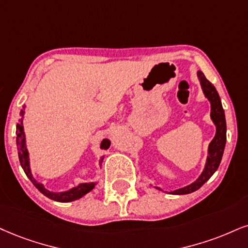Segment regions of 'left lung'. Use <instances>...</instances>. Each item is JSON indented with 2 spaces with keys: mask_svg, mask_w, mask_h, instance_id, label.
<instances>
[{
  "mask_svg": "<svg viewBox=\"0 0 248 248\" xmlns=\"http://www.w3.org/2000/svg\"><path fill=\"white\" fill-rule=\"evenodd\" d=\"M198 77L200 79L201 87H202L204 95H206V97H208V100L210 101V105H212L210 117H212L214 124L216 125V134L215 137H214V139L212 140V142L209 143L208 157H207L206 167H204V170L202 171L200 177H199L194 183H192L191 185L170 192L171 194H188L200 188L201 186L214 175V172L217 170L219 163H221L223 152H224L225 141H227V123H225V115L217 91L214 87L212 82L207 80L202 72L199 71Z\"/></svg>",
  "mask_w": 248,
  "mask_h": 248,
  "instance_id": "left-lung-1",
  "label": "left lung"
}]
</instances>
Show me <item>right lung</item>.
Instances as JSON below:
<instances>
[{
	"instance_id": "obj_1",
	"label": "right lung",
	"mask_w": 248,
	"mask_h": 248,
	"mask_svg": "<svg viewBox=\"0 0 248 248\" xmlns=\"http://www.w3.org/2000/svg\"><path fill=\"white\" fill-rule=\"evenodd\" d=\"M24 109L20 110V116L21 119H19L17 124V148H18V156H19V162L20 166L23 168L24 171H25L26 176L29 177L31 182L33 183V185L35 186L36 188L41 192L42 194L46 195L47 198L51 199V200L59 201V202H70V201L77 200V199L84 197L85 194L88 193V192L92 191L95 186V183H84V184L78 185L77 187H73L66 192H61V193H54V192L48 191V189L45 188V186L41 184V183H38L36 180L33 178L32 173H31L30 170V161H29V152H27L26 148V142H25V133H24V127H23V117H24ZM110 146V141L108 139H103L101 141V148L108 149ZM102 162V160H101Z\"/></svg>"
}]
</instances>
